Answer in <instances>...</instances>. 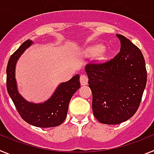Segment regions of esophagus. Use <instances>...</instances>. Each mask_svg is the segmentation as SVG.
<instances>
[{
	"instance_id": "obj_1",
	"label": "esophagus",
	"mask_w": 154,
	"mask_h": 154,
	"mask_svg": "<svg viewBox=\"0 0 154 154\" xmlns=\"http://www.w3.org/2000/svg\"><path fill=\"white\" fill-rule=\"evenodd\" d=\"M88 81H89V79L85 75H82L80 76V83L82 85H85L88 84Z\"/></svg>"
}]
</instances>
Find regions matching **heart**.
Wrapping results in <instances>:
<instances>
[{
	"label": "heart",
	"instance_id": "obj_1",
	"mask_svg": "<svg viewBox=\"0 0 154 154\" xmlns=\"http://www.w3.org/2000/svg\"><path fill=\"white\" fill-rule=\"evenodd\" d=\"M103 49H104V48H103L102 45H97V46H96V47L92 48V50H91V51H92V52L98 53V52H100V51H103Z\"/></svg>",
	"mask_w": 154,
	"mask_h": 154
}]
</instances>
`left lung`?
Here are the masks:
<instances>
[{
    "instance_id": "8db88e82",
    "label": "left lung",
    "mask_w": 154,
    "mask_h": 154,
    "mask_svg": "<svg viewBox=\"0 0 154 154\" xmlns=\"http://www.w3.org/2000/svg\"><path fill=\"white\" fill-rule=\"evenodd\" d=\"M120 51L113 58L88 64L85 72L92 92L94 116L104 124L125 122L138 109L146 84V69L139 48L116 35Z\"/></svg>"
}]
</instances>
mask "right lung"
I'll list each match as a JSON object with an SVG mask.
<instances>
[{"label": "right lung", "mask_w": 154, "mask_h": 154, "mask_svg": "<svg viewBox=\"0 0 154 154\" xmlns=\"http://www.w3.org/2000/svg\"><path fill=\"white\" fill-rule=\"evenodd\" d=\"M32 44L27 40L10 57L7 66V89L23 119L38 127H54L62 124L67 116L69 104L73 94L80 88L79 75L58 85L51 97L43 103L26 101L19 94L15 79V66L18 58Z\"/></svg>", "instance_id": "obj_1"}]
</instances>
